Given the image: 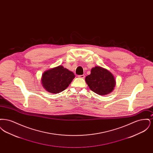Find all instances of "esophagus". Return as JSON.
Returning <instances> with one entry per match:
<instances>
[{
	"mask_svg": "<svg viewBox=\"0 0 153 153\" xmlns=\"http://www.w3.org/2000/svg\"><path fill=\"white\" fill-rule=\"evenodd\" d=\"M78 77H79V78L84 79V78H85V75H84V74H82V75H79V76H78Z\"/></svg>",
	"mask_w": 153,
	"mask_h": 153,
	"instance_id": "esophagus-1",
	"label": "esophagus"
}]
</instances>
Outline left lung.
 <instances>
[{
  "instance_id": "8db88e82",
  "label": "left lung",
  "mask_w": 153,
  "mask_h": 153,
  "mask_svg": "<svg viewBox=\"0 0 153 153\" xmlns=\"http://www.w3.org/2000/svg\"><path fill=\"white\" fill-rule=\"evenodd\" d=\"M85 82L91 91L99 95L109 94L116 85L113 74L99 66L92 68L91 74L85 77Z\"/></svg>"
}]
</instances>
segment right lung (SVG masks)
<instances>
[{
  "mask_svg": "<svg viewBox=\"0 0 153 153\" xmlns=\"http://www.w3.org/2000/svg\"><path fill=\"white\" fill-rule=\"evenodd\" d=\"M74 77L72 72L59 65L44 72L41 84L46 91L56 94L64 91Z\"/></svg>",
  "mask_w": 153,
  "mask_h": 153,
  "instance_id": "add662e5",
  "label": "right lung"
}]
</instances>
